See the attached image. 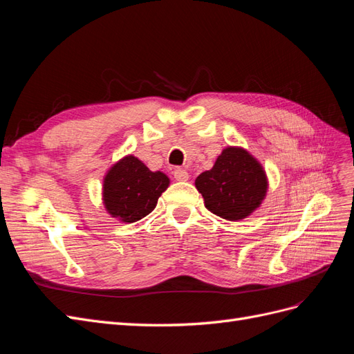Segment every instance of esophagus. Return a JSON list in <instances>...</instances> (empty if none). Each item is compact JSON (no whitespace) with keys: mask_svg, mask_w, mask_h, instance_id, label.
Returning <instances> with one entry per match:
<instances>
[{"mask_svg":"<svg viewBox=\"0 0 354 354\" xmlns=\"http://www.w3.org/2000/svg\"><path fill=\"white\" fill-rule=\"evenodd\" d=\"M173 174H174V178L177 181H186L189 178V173H187L186 169H183V168H176Z\"/></svg>","mask_w":354,"mask_h":354,"instance_id":"34e87169","label":"esophagus"}]
</instances>
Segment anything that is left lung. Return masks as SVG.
<instances>
[{
    "instance_id": "obj_1",
    "label": "left lung",
    "mask_w": 354,
    "mask_h": 354,
    "mask_svg": "<svg viewBox=\"0 0 354 354\" xmlns=\"http://www.w3.org/2000/svg\"><path fill=\"white\" fill-rule=\"evenodd\" d=\"M195 186L207 209L236 221L260 207L267 192V177L259 160L245 149L226 147L214 167L198 176Z\"/></svg>"
}]
</instances>
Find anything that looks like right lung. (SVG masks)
Wrapping results in <instances>:
<instances>
[{
	"mask_svg": "<svg viewBox=\"0 0 354 354\" xmlns=\"http://www.w3.org/2000/svg\"><path fill=\"white\" fill-rule=\"evenodd\" d=\"M168 185L169 178L164 173H153L142 160L125 156L104 177V207L112 217L124 223H134L155 209Z\"/></svg>",
	"mask_w": 354,
	"mask_h": 354,
	"instance_id": "add662e5",
	"label": "right lung"
}]
</instances>
